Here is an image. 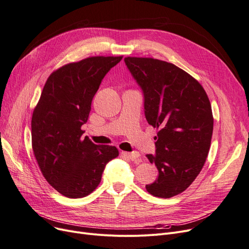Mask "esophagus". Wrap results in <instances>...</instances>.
<instances>
[{
  "label": "esophagus",
  "instance_id": "1",
  "mask_svg": "<svg viewBox=\"0 0 249 249\" xmlns=\"http://www.w3.org/2000/svg\"><path fill=\"white\" fill-rule=\"evenodd\" d=\"M123 155L132 159V160H136L138 162H140L142 160L141 155L139 152H123Z\"/></svg>",
  "mask_w": 249,
  "mask_h": 249
}]
</instances>
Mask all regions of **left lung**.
<instances>
[{"mask_svg":"<svg viewBox=\"0 0 249 249\" xmlns=\"http://www.w3.org/2000/svg\"><path fill=\"white\" fill-rule=\"evenodd\" d=\"M124 62L143 91L148 124L159 130L155 154L146 155L158 178L146 190L171 198L185 191L204 165L213 130L210 99L194 77L172 63L141 57Z\"/></svg>","mask_w":249,"mask_h":249,"instance_id":"1","label":"left lung"}]
</instances>
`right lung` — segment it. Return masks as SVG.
<instances>
[{"label": "right lung", "mask_w": 249, "mask_h": 249, "mask_svg": "<svg viewBox=\"0 0 249 249\" xmlns=\"http://www.w3.org/2000/svg\"><path fill=\"white\" fill-rule=\"evenodd\" d=\"M123 59L89 57L50 74L32 118L33 150L47 182L68 198L91 194L106 164L118 156L114 146L83 138L92 100L102 79Z\"/></svg>", "instance_id": "add662e5"}]
</instances>
